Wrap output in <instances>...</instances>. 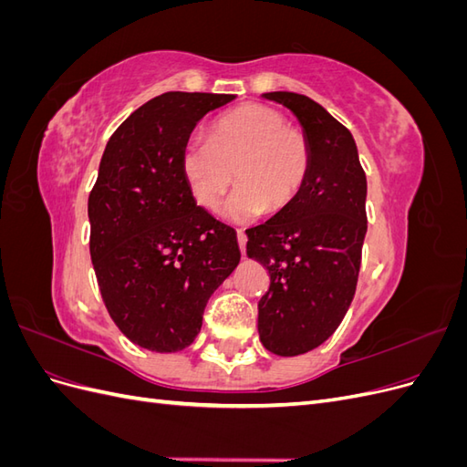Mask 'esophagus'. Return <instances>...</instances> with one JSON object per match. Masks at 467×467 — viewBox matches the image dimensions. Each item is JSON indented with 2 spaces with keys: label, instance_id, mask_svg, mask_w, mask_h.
I'll return each instance as SVG.
<instances>
[{
  "label": "esophagus",
  "instance_id": "34e87169",
  "mask_svg": "<svg viewBox=\"0 0 467 467\" xmlns=\"http://www.w3.org/2000/svg\"><path fill=\"white\" fill-rule=\"evenodd\" d=\"M237 244H239V249H242V253H245V244H247V235L244 230H237Z\"/></svg>",
  "mask_w": 467,
  "mask_h": 467
}]
</instances>
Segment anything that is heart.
<instances>
[{
	"label": "heart",
	"mask_w": 467,
	"mask_h": 467,
	"mask_svg": "<svg viewBox=\"0 0 467 467\" xmlns=\"http://www.w3.org/2000/svg\"><path fill=\"white\" fill-rule=\"evenodd\" d=\"M179 165L192 201L206 210L216 208L235 171L242 185L225 201L223 216L249 222L265 210L278 214L298 199L312 169V148L280 110L247 103L212 122L208 140L191 138Z\"/></svg>",
	"instance_id": "b5f03b06"
}]
</instances>
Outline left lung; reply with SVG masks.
<instances>
[{
	"label": "left lung",
	"mask_w": 467,
	"mask_h": 467,
	"mask_svg": "<svg viewBox=\"0 0 467 467\" xmlns=\"http://www.w3.org/2000/svg\"><path fill=\"white\" fill-rule=\"evenodd\" d=\"M290 109L312 148L306 185L286 210L247 230V257L271 276L259 300L266 350L296 357L319 347L343 321L357 290L366 235V175L355 138L314 99L263 95Z\"/></svg>",
	"instance_id": "1"
}]
</instances>
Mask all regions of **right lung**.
Wrapping results in <instances>:
<instances>
[{"instance_id":"add662e5","label":"right lung","mask_w":467,"mask_h":467,"mask_svg":"<svg viewBox=\"0 0 467 467\" xmlns=\"http://www.w3.org/2000/svg\"><path fill=\"white\" fill-rule=\"evenodd\" d=\"M235 95L169 91L109 138L89 192V251L107 312L153 352L189 347L206 302L237 266L235 232L196 206L181 150L206 112Z\"/></svg>"}]
</instances>
